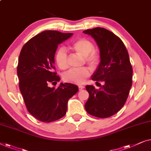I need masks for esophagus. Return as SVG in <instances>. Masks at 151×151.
Masks as SVG:
<instances>
[{"label":"esophagus","instance_id":"esophagus-1","mask_svg":"<svg viewBox=\"0 0 151 151\" xmlns=\"http://www.w3.org/2000/svg\"><path fill=\"white\" fill-rule=\"evenodd\" d=\"M83 88H85L84 86H82V85H80V86H78V90H81Z\"/></svg>","mask_w":151,"mask_h":151}]
</instances>
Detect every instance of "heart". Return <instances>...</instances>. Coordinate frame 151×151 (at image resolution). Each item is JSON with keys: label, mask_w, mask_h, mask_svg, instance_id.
<instances>
[{"label": "heart", "mask_w": 151, "mask_h": 151, "mask_svg": "<svg viewBox=\"0 0 151 151\" xmlns=\"http://www.w3.org/2000/svg\"><path fill=\"white\" fill-rule=\"evenodd\" d=\"M94 44L87 39H80L72 44L71 48L81 56L91 68L96 67L99 63V56L94 50ZM55 60L57 66L61 70L68 67V55L66 50L63 48H59L55 55ZM90 75L88 68L83 67L79 69H70L63 74V79L66 82L73 83H83Z\"/></svg>", "instance_id": "obj_1"}]
</instances>
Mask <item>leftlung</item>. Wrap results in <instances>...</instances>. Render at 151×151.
Instances as JSON below:
<instances>
[{
  "label": "left lung",
  "mask_w": 151,
  "mask_h": 151,
  "mask_svg": "<svg viewBox=\"0 0 151 151\" xmlns=\"http://www.w3.org/2000/svg\"><path fill=\"white\" fill-rule=\"evenodd\" d=\"M83 32L94 38L101 59L92 75L100 88L86 86L90 96L85 108L95 117H110L122 109L132 86L133 68L128 51L122 40L107 29L96 27Z\"/></svg>",
  "instance_id": "obj_1"
}]
</instances>
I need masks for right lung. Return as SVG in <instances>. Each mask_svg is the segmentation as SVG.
Instances as JSON below:
<instances>
[{
	"instance_id": "right-lung-1",
	"label": "right lung",
	"mask_w": 151,
	"mask_h": 151,
	"mask_svg": "<svg viewBox=\"0 0 151 151\" xmlns=\"http://www.w3.org/2000/svg\"><path fill=\"white\" fill-rule=\"evenodd\" d=\"M73 33L44 31L23 46L19 56L17 75L19 88L28 111L38 120L53 122L66 114L68 101L78 92L75 85L61 83L50 88L60 78L55 73V55L59 44Z\"/></svg>"
}]
</instances>
